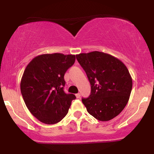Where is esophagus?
Returning <instances> with one entry per match:
<instances>
[{
	"mask_svg": "<svg viewBox=\"0 0 154 154\" xmlns=\"http://www.w3.org/2000/svg\"><path fill=\"white\" fill-rule=\"evenodd\" d=\"M75 95H76V97H77V98H80V93H77Z\"/></svg>",
	"mask_w": 154,
	"mask_h": 154,
	"instance_id": "esophagus-1",
	"label": "esophagus"
}]
</instances>
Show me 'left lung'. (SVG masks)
I'll return each instance as SVG.
<instances>
[{"label":"left lung","mask_w":154,"mask_h":154,"mask_svg":"<svg viewBox=\"0 0 154 154\" xmlns=\"http://www.w3.org/2000/svg\"><path fill=\"white\" fill-rule=\"evenodd\" d=\"M86 72L91 92L82 103L88 112L99 121L119 115L130 98L132 79L127 66L119 59L99 51L76 55Z\"/></svg>","instance_id":"left-lung-1"}]
</instances>
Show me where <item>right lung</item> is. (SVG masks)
Masks as SVG:
<instances>
[{"mask_svg": "<svg viewBox=\"0 0 154 154\" xmlns=\"http://www.w3.org/2000/svg\"><path fill=\"white\" fill-rule=\"evenodd\" d=\"M75 59L72 54H42L26 66L21 79V93L27 109L41 122H59L76 98L63 91L64 74Z\"/></svg>", "mask_w": 154, "mask_h": 154, "instance_id": "obj_1", "label": "right lung"}]
</instances>
